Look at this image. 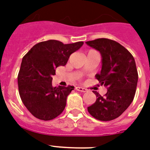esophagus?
Here are the masks:
<instances>
[{
	"mask_svg": "<svg viewBox=\"0 0 150 150\" xmlns=\"http://www.w3.org/2000/svg\"><path fill=\"white\" fill-rule=\"evenodd\" d=\"M75 89L79 91V92H87V89L85 88L80 87V86H77V87H75Z\"/></svg>",
	"mask_w": 150,
	"mask_h": 150,
	"instance_id": "obj_1",
	"label": "esophagus"
}]
</instances>
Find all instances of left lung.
<instances>
[{"label": "left lung", "instance_id": "obj_1", "mask_svg": "<svg viewBox=\"0 0 150 150\" xmlns=\"http://www.w3.org/2000/svg\"><path fill=\"white\" fill-rule=\"evenodd\" d=\"M100 52L102 70L96 78L107 88L104 96L94 92L96 101L88 107L90 115L101 121L116 119L132 103L138 82V72L133 56L126 47L108 38L86 41Z\"/></svg>", "mask_w": 150, "mask_h": 150}]
</instances>
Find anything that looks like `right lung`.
<instances>
[{"label":"right lung","mask_w":150,"mask_h":150,"mask_svg":"<svg viewBox=\"0 0 150 150\" xmlns=\"http://www.w3.org/2000/svg\"><path fill=\"white\" fill-rule=\"evenodd\" d=\"M84 42L64 45L56 40L41 41L23 57L18 76L22 103L35 117L52 120L62 112L74 86H52L55 68L64 66L69 57Z\"/></svg>","instance_id":"add662e5"}]
</instances>
